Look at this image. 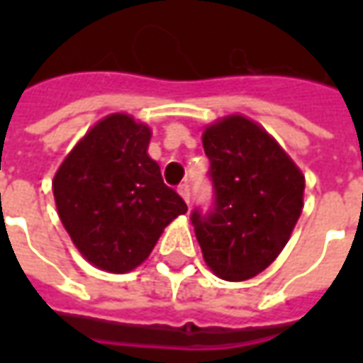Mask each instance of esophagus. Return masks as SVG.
Segmentation results:
<instances>
[{
    "mask_svg": "<svg viewBox=\"0 0 363 363\" xmlns=\"http://www.w3.org/2000/svg\"><path fill=\"white\" fill-rule=\"evenodd\" d=\"M179 194H181V196L184 198V202L189 204V202H190V186H189V184H186V182L179 186Z\"/></svg>",
    "mask_w": 363,
    "mask_h": 363,
    "instance_id": "1",
    "label": "esophagus"
}]
</instances>
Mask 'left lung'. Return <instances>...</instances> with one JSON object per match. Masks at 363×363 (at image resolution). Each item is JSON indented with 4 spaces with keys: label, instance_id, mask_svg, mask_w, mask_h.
Listing matches in <instances>:
<instances>
[{
    "label": "left lung",
    "instance_id": "8db88e82",
    "mask_svg": "<svg viewBox=\"0 0 363 363\" xmlns=\"http://www.w3.org/2000/svg\"><path fill=\"white\" fill-rule=\"evenodd\" d=\"M213 206L190 221L208 267L228 281L255 278L288 243L303 210L305 177L264 128L241 114L208 126Z\"/></svg>",
    "mask_w": 363,
    "mask_h": 363
}]
</instances>
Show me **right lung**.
I'll return each mask as SVG.
<instances>
[{
  "label": "right lung",
  "instance_id": "obj_1",
  "mask_svg": "<svg viewBox=\"0 0 363 363\" xmlns=\"http://www.w3.org/2000/svg\"><path fill=\"white\" fill-rule=\"evenodd\" d=\"M151 130L128 114L96 122L60 165L52 190L64 228L91 264L124 274L150 257L163 229L186 213L147 155Z\"/></svg>",
  "mask_w": 363,
  "mask_h": 363
}]
</instances>
